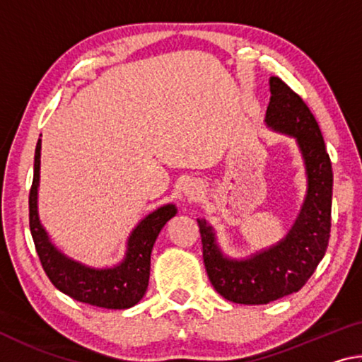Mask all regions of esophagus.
Returning a JSON list of instances; mask_svg holds the SVG:
<instances>
[{
	"label": "esophagus",
	"mask_w": 362,
	"mask_h": 362,
	"mask_svg": "<svg viewBox=\"0 0 362 362\" xmlns=\"http://www.w3.org/2000/svg\"><path fill=\"white\" fill-rule=\"evenodd\" d=\"M183 193H185L187 198L196 199L201 193H203V188H201V185H199L198 182L188 180V182L185 183V187H183Z\"/></svg>",
	"instance_id": "1"
}]
</instances>
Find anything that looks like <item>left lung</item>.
Masks as SVG:
<instances>
[{"label": "left lung", "mask_w": 362, "mask_h": 362, "mask_svg": "<svg viewBox=\"0 0 362 362\" xmlns=\"http://www.w3.org/2000/svg\"><path fill=\"white\" fill-rule=\"evenodd\" d=\"M267 124L297 139L308 192L298 218L283 241L247 260H231L220 252L212 226L198 220L207 276L220 296L235 303L265 305L298 292L315 273L330 238L332 164L320 126L302 97L283 79L269 78Z\"/></svg>", "instance_id": "obj_1"}]
</instances>
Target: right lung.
<instances>
[{"label":"right lung","instance_id":"obj_1","mask_svg":"<svg viewBox=\"0 0 362 362\" xmlns=\"http://www.w3.org/2000/svg\"><path fill=\"white\" fill-rule=\"evenodd\" d=\"M41 140L35 150L33 183L28 196L30 231L42 269L51 283L78 302L108 310H126L145 296L150 278V255L159 231L175 216V206L159 207L140 222L127 241L126 259L118 267L95 269L65 257L52 246L38 218L36 198L40 183Z\"/></svg>","mask_w":362,"mask_h":362}]
</instances>
